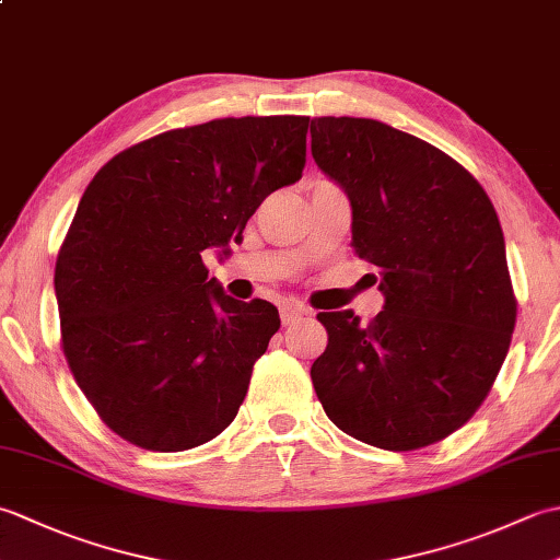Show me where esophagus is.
<instances>
[{"instance_id": "obj_1", "label": "esophagus", "mask_w": 560, "mask_h": 560, "mask_svg": "<svg viewBox=\"0 0 560 560\" xmlns=\"http://www.w3.org/2000/svg\"><path fill=\"white\" fill-rule=\"evenodd\" d=\"M307 315V307L305 305H301V303H287V305H281V323L283 325H295V323H301V319Z\"/></svg>"}]
</instances>
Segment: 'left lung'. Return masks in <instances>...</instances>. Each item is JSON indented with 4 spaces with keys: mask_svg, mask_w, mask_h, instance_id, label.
<instances>
[{
    "mask_svg": "<svg viewBox=\"0 0 560 560\" xmlns=\"http://www.w3.org/2000/svg\"><path fill=\"white\" fill-rule=\"evenodd\" d=\"M311 151L351 205V247L377 267L383 311L319 313L311 368L325 413L383 450L455 433L489 395L515 329L505 241L489 195L428 141L368 117H315Z\"/></svg>",
    "mask_w": 560,
    "mask_h": 560,
    "instance_id": "left-lung-1",
    "label": "left lung"
}]
</instances>
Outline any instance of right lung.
<instances>
[{
    "mask_svg": "<svg viewBox=\"0 0 560 560\" xmlns=\"http://www.w3.org/2000/svg\"><path fill=\"white\" fill-rule=\"evenodd\" d=\"M311 117H225L117 153L59 249L62 349L101 419L129 443L183 452L229 428L279 329L235 301L201 253L229 249L273 189L301 180Z\"/></svg>",
    "mask_w": 560,
    "mask_h": 560,
    "instance_id": "1",
    "label": "right lung"
}]
</instances>
